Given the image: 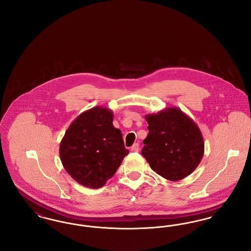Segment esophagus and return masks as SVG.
Here are the masks:
<instances>
[{"label": "esophagus", "instance_id": "1", "mask_svg": "<svg viewBox=\"0 0 251 251\" xmlns=\"http://www.w3.org/2000/svg\"><path fill=\"white\" fill-rule=\"evenodd\" d=\"M131 151L132 152H137L139 151V145L137 143L133 144L131 148Z\"/></svg>", "mask_w": 251, "mask_h": 251}]
</instances>
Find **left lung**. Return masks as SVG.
Masks as SVG:
<instances>
[{
	"label": "left lung",
	"instance_id": "left-lung-1",
	"mask_svg": "<svg viewBox=\"0 0 251 251\" xmlns=\"http://www.w3.org/2000/svg\"><path fill=\"white\" fill-rule=\"evenodd\" d=\"M145 118L149 133L143 140L142 155L151 167L172 181L190 175L204 154L202 133L196 122L177 107Z\"/></svg>",
	"mask_w": 251,
	"mask_h": 251
}]
</instances>
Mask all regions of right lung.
<instances>
[{"label": "right lung", "instance_id": "add662e5", "mask_svg": "<svg viewBox=\"0 0 251 251\" xmlns=\"http://www.w3.org/2000/svg\"><path fill=\"white\" fill-rule=\"evenodd\" d=\"M113 112L96 106L72 121L61 140V162L72 179L97 189L111 179L129 153L120 129L113 125Z\"/></svg>", "mask_w": 251, "mask_h": 251}]
</instances>
